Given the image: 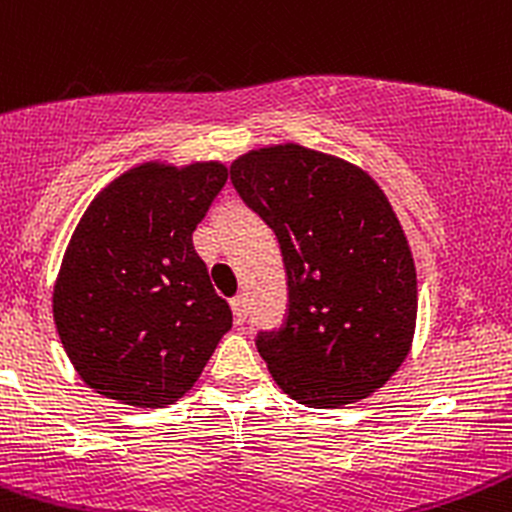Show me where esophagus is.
<instances>
[{
	"label": "esophagus",
	"mask_w": 512,
	"mask_h": 512,
	"mask_svg": "<svg viewBox=\"0 0 512 512\" xmlns=\"http://www.w3.org/2000/svg\"><path fill=\"white\" fill-rule=\"evenodd\" d=\"M230 308H233L235 323L243 325L245 318H247V301H245V296H243V294L233 296V299H230Z\"/></svg>",
	"instance_id": "34e87169"
}]
</instances>
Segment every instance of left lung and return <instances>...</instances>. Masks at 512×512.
Wrapping results in <instances>:
<instances>
[{
	"label": "left lung",
	"instance_id": "obj_1",
	"mask_svg": "<svg viewBox=\"0 0 512 512\" xmlns=\"http://www.w3.org/2000/svg\"><path fill=\"white\" fill-rule=\"evenodd\" d=\"M243 201L282 247L289 313L257 335L286 396L340 408L386 384L413 345L418 279L406 233L362 167L299 143L230 165Z\"/></svg>",
	"mask_w": 512,
	"mask_h": 512
}]
</instances>
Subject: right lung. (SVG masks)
<instances>
[{
	"label": "right lung",
	"mask_w": 512,
	"mask_h": 512,
	"mask_svg": "<svg viewBox=\"0 0 512 512\" xmlns=\"http://www.w3.org/2000/svg\"><path fill=\"white\" fill-rule=\"evenodd\" d=\"M228 179L223 162H143L94 196L53 286V318L89 389L165 408L196 384L233 325L192 233Z\"/></svg>",
	"instance_id": "right-lung-1"
}]
</instances>
